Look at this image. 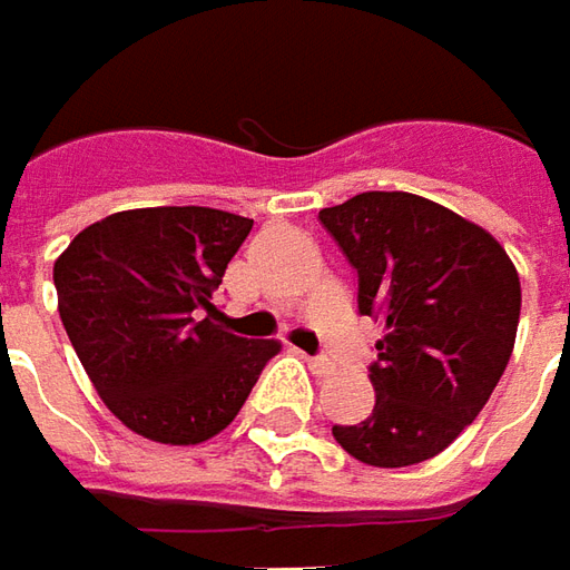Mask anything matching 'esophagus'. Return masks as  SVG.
I'll list each match as a JSON object with an SVG mask.
<instances>
[{
	"mask_svg": "<svg viewBox=\"0 0 570 570\" xmlns=\"http://www.w3.org/2000/svg\"><path fill=\"white\" fill-rule=\"evenodd\" d=\"M307 364H311L313 373H332V370H335L330 354H316V357H307Z\"/></svg>",
	"mask_w": 570,
	"mask_h": 570,
	"instance_id": "obj_1",
	"label": "esophagus"
}]
</instances>
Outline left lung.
I'll return each instance as SVG.
<instances>
[{"mask_svg":"<svg viewBox=\"0 0 570 570\" xmlns=\"http://www.w3.org/2000/svg\"><path fill=\"white\" fill-rule=\"evenodd\" d=\"M357 269V311L383 323L370 417L332 426L370 468H407L445 452L505 373L521 278L487 228L404 190H366L320 209Z\"/></svg>","mask_w":570,"mask_h":570,"instance_id":"1","label":"left lung"}]
</instances>
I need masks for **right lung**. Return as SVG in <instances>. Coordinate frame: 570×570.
<instances>
[{
  "label": "right lung",
  "mask_w": 570,
  "mask_h": 570,
  "mask_svg": "<svg viewBox=\"0 0 570 570\" xmlns=\"http://www.w3.org/2000/svg\"><path fill=\"white\" fill-rule=\"evenodd\" d=\"M254 219L209 206L125 209L87 225L52 266L59 316L90 383L137 436L223 433L278 354L219 326L213 294Z\"/></svg>",
  "instance_id": "right-lung-1"
}]
</instances>
